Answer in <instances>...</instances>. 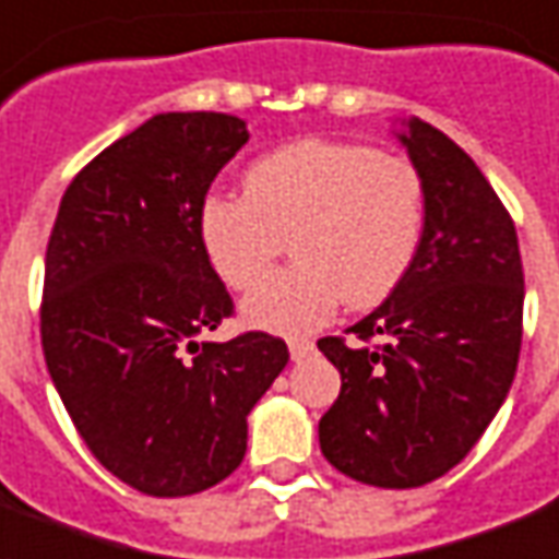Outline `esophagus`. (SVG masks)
Instances as JSON below:
<instances>
[{
  "label": "esophagus",
  "instance_id": "34e87169",
  "mask_svg": "<svg viewBox=\"0 0 559 559\" xmlns=\"http://www.w3.org/2000/svg\"><path fill=\"white\" fill-rule=\"evenodd\" d=\"M288 352H292V360H295V364H300V360H307L309 354L316 352V345H312L309 340H292L288 342Z\"/></svg>",
  "mask_w": 559,
  "mask_h": 559
}]
</instances>
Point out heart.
<instances>
[{
  "instance_id": "obj_1",
  "label": "heart",
  "mask_w": 559,
  "mask_h": 559,
  "mask_svg": "<svg viewBox=\"0 0 559 559\" xmlns=\"http://www.w3.org/2000/svg\"><path fill=\"white\" fill-rule=\"evenodd\" d=\"M426 231V181L408 157L352 140L288 142L243 175V195L211 193L199 238L219 280L247 292L274 259L243 319L271 333H309L336 312L378 307L408 276Z\"/></svg>"
}]
</instances>
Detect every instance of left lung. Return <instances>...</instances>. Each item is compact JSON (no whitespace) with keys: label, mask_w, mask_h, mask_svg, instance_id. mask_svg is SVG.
Instances as JSON below:
<instances>
[{"label":"left lung","mask_w":559,"mask_h":559,"mask_svg":"<svg viewBox=\"0 0 559 559\" xmlns=\"http://www.w3.org/2000/svg\"><path fill=\"white\" fill-rule=\"evenodd\" d=\"M426 231L408 276L319 348L342 374L321 452L364 486L417 488L462 462L503 405L521 352L524 271L515 223L455 142L411 118Z\"/></svg>","instance_id":"obj_1"}]
</instances>
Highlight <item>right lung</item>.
Listing matches in <instances>:
<instances>
[{
	"label": "right lung",
	"mask_w": 559,
	"mask_h": 559,
	"mask_svg": "<svg viewBox=\"0 0 559 559\" xmlns=\"http://www.w3.org/2000/svg\"><path fill=\"white\" fill-rule=\"evenodd\" d=\"M250 140L223 112H163L76 173L47 243L40 345L97 462L151 497L217 486L288 364L280 336L202 342L235 312L199 238L211 181Z\"/></svg>",
	"instance_id": "right-lung-1"
}]
</instances>
